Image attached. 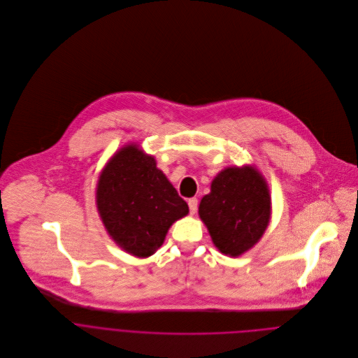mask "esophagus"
I'll use <instances>...</instances> for the list:
<instances>
[{
  "label": "esophagus",
  "mask_w": 358,
  "mask_h": 358,
  "mask_svg": "<svg viewBox=\"0 0 358 358\" xmlns=\"http://www.w3.org/2000/svg\"><path fill=\"white\" fill-rule=\"evenodd\" d=\"M188 206H189V212L194 215L198 209V199L196 198H189L188 199Z\"/></svg>",
  "instance_id": "1"
}]
</instances>
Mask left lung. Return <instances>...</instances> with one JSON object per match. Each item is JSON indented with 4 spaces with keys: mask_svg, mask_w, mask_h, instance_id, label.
Segmentation results:
<instances>
[{
    "mask_svg": "<svg viewBox=\"0 0 358 358\" xmlns=\"http://www.w3.org/2000/svg\"><path fill=\"white\" fill-rule=\"evenodd\" d=\"M198 213L220 253L241 256L260 241L268 226L271 198L267 184L255 167H227L212 181Z\"/></svg>",
    "mask_w": 358,
    "mask_h": 358,
    "instance_id": "1",
    "label": "left lung"
}]
</instances>
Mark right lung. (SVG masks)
<instances>
[{"label":"right lung","instance_id":"obj_1","mask_svg":"<svg viewBox=\"0 0 358 358\" xmlns=\"http://www.w3.org/2000/svg\"><path fill=\"white\" fill-rule=\"evenodd\" d=\"M96 206L109 236L136 257L156 253L169 227L188 213L156 160L134 145L119 150L102 170Z\"/></svg>","mask_w":358,"mask_h":358}]
</instances>
